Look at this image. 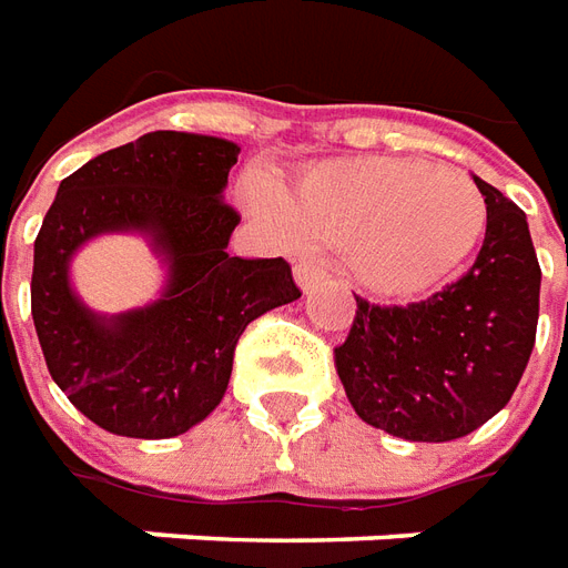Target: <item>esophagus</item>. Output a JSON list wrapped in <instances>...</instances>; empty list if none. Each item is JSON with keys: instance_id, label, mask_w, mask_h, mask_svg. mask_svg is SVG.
<instances>
[{"instance_id": "34e87169", "label": "esophagus", "mask_w": 568, "mask_h": 568, "mask_svg": "<svg viewBox=\"0 0 568 568\" xmlns=\"http://www.w3.org/2000/svg\"><path fill=\"white\" fill-rule=\"evenodd\" d=\"M296 281H300V287H303V291H315L317 284H324V281H327V272H324V265L321 263L303 260V263H296Z\"/></svg>"}]
</instances>
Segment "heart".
Segmentation results:
<instances>
[{
  "instance_id": "b5f03b06",
  "label": "heart",
  "mask_w": 568,
  "mask_h": 568,
  "mask_svg": "<svg viewBox=\"0 0 568 568\" xmlns=\"http://www.w3.org/2000/svg\"><path fill=\"white\" fill-rule=\"evenodd\" d=\"M296 235L348 253L355 281L379 300H416L456 275L486 232V199L458 168L416 159H339L281 189Z\"/></svg>"
}]
</instances>
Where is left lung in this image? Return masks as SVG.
Returning a JSON list of instances; mask_svg holds the SVG:
<instances>
[{
	"label": "left lung",
	"instance_id": "obj_1",
	"mask_svg": "<svg viewBox=\"0 0 568 568\" xmlns=\"http://www.w3.org/2000/svg\"><path fill=\"white\" fill-rule=\"evenodd\" d=\"M486 199L484 247L465 275L409 305L355 296L333 348L348 404L382 432L444 444L496 416L529 364L541 268L526 213L474 176Z\"/></svg>",
	"mask_w": 568,
	"mask_h": 568
}]
</instances>
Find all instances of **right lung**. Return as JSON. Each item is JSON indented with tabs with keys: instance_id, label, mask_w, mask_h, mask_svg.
<instances>
[{
	"instance_id": "obj_1",
	"label": "right lung",
	"mask_w": 568,
	"mask_h": 568,
	"mask_svg": "<svg viewBox=\"0 0 568 568\" xmlns=\"http://www.w3.org/2000/svg\"><path fill=\"white\" fill-rule=\"evenodd\" d=\"M241 149L152 131L82 164L36 235L30 303L48 373L88 419L162 440L207 419L251 321L300 300L287 260L229 256L241 213L223 201ZM100 231H146L172 263L159 304L98 318L69 291V256Z\"/></svg>"
}]
</instances>
